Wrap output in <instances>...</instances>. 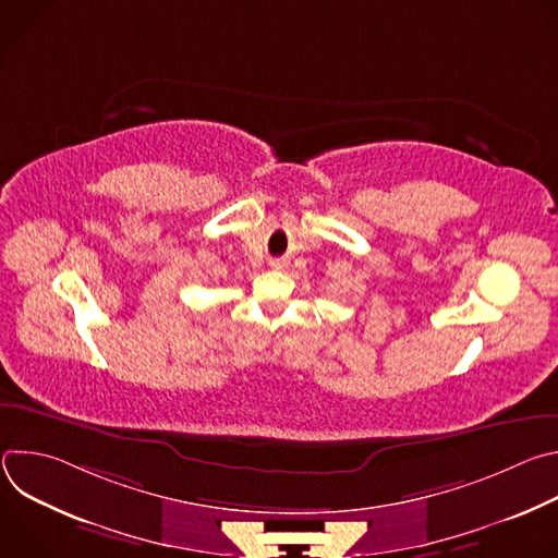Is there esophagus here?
Segmentation results:
<instances>
[{
    "label": "esophagus",
    "mask_w": 558,
    "mask_h": 558,
    "mask_svg": "<svg viewBox=\"0 0 558 558\" xmlns=\"http://www.w3.org/2000/svg\"><path fill=\"white\" fill-rule=\"evenodd\" d=\"M271 267H274V269H282V263H280V260H271Z\"/></svg>",
    "instance_id": "esophagus-1"
}]
</instances>
